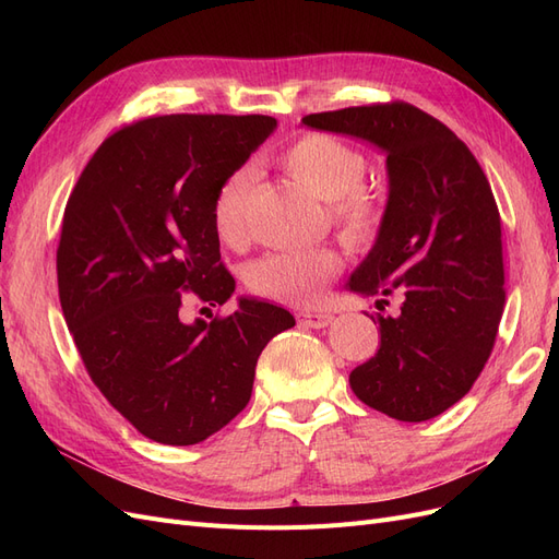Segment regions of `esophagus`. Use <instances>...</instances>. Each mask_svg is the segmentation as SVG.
<instances>
[{"mask_svg": "<svg viewBox=\"0 0 559 559\" xmlns=\"http://www.w3.org/2000/svg\"><path fill=\"white\" fill-rule=\"evenodd\" d=\"M298 324L300 326H308V329H324L331 324V314L329 312H310V310H302L296 314Z\"/></svg>", "mask_w": 559, "mask_h": 559, "instance_id": "obj_1", "label": "esophagus"}]
</instances>
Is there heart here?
Segmentation results:
<instances>
[{
    "instance_id": "b5f03b06",
    "label": "heart",
    "mask_w": 559,
    "mask_h": 559,
    "mask_svg": "<svg viewBox=\"0 0 559 559\" xmlns=\"http://www.w3.org/2000/svg\"><path fill=\"white\" fill-rule=\"evenodd\" d=\"M282 170L319 200L329 202L331 222L352 245H370L382 228V202L364 189L366 158L357 148L331 134L310 132L277 156ZM257 173L249 165L233 170L218 183L212 202V222L224 242L245 238L249 200ZM343 261L331 249L273 251L247 267V286L259 296L292 306H312L326 284L341 273Z\"/></svg>"
}]
</instances>
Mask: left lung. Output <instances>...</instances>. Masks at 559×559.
<instances>
[{"label": "left lung", "mask_w": 559, "mask_h": 559, "mask_svg": "<svg viewBox=\"0 0 559 559\" xmlns=\"http://www.w3.org/2000/svg\"><path fill=\"white\" fill-rule=\"evenodd\" d=\"M300 123L386 156L384 222L347 289L403 302L394 317H370L380 349L352 370V392L401 421L441 415L478 380L506 300L501 218L483 167L448 126L405 103L310 114Z\"/></svg>", "instance_id": "1"}]
</instances>
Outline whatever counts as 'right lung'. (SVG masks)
Here are the masks:
<instances>
[{
	"mask_svg": "<svg viewBox=\"0 0 559 559\" xmlns=\"http://www.w3.org/2000/svg\"><path fill=\"white\" fill-rule=\"evenodd\" d=\"M277 121L173 114L114 132L67 200L60 306L91 380L142 436L195 445L245 411L263 347L296 324L289 310L238 298V310L183 321V292L224 306L212 202Z\"/></svg>",
	"mask_w": 559,
	"mask_h": 559,
	"instance_id": "add662e5",
	"label": "right lung"
}]
</instances>
